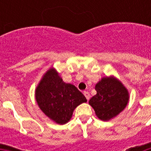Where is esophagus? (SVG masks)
Returning a JSON list of instances; mask_svg holds the SVG:
<instances>
[{
    "mask_svg": "<svg viewBox=\"0 0 151 151\" xmlns=\"http://www.w3.org/2000/svg\"><path fill=\"white\" fill-rule=\"evenodd\" d=\"M84 95H85V96L86 97V99L88 100V99H90V94H89V92H84Z\"/></svg>",
    "mask_w": 151,
    "mask_h": 151,
    "instance_id": "obj_1",
    "label": "esophagus"
}]
</instances>
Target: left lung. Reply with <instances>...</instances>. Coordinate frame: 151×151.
Segmentation results:
<instances>
[{
    "label": "left lung",
    "mask_w": 151,
    "mask_h": 151,
    "mask_svg": "<svg viewBox=\"0 0 151 151\" xmlns=\"http://www.w3.org/2000/svg\"><path fill=\"white\" fill-rule=\"evenodd\" d=\"M95 89L96 95L91 98L88 103L101 121L107 122L117 116L129 103V91L114 76L101 78Z\"/></svg>",
    "instance_id": "left-lung-1"
}]
</instances>
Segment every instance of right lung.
<instances>
[{
    "label": "right lung",
    "instance_id": "1",
    "mask_svg": "<svg viewBox=\"0 0 151 151\" xmlns=\"http://www.w3.org/2000/svg\"><path fill=\"white\" fill-rule=\"evenodd\" d=\"M35 99L41 111L59 124L67 123L75 108L87 102L74 85L64 82L53 67L42 76L35 89Z\"/></svg>",
    "mask_w": 151,
    "mask_h": 151
}]
</instances>
